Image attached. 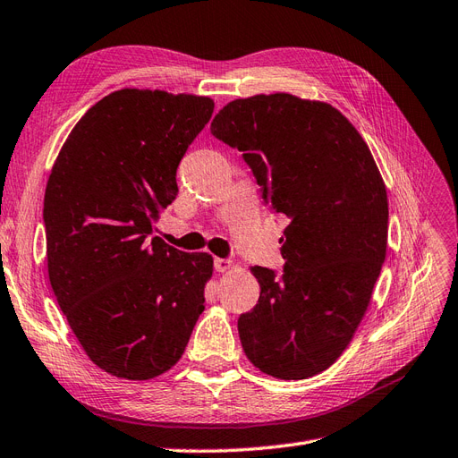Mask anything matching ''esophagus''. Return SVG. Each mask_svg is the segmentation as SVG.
I'll list each match as a JSON object with an SVG mask.
<instances>
[{
    "label": "esophagus",
    "mask_w": 458,
    "mask_h": 458,
    "mask_svg": "<svg viewBox=\"0 0 458 458\" xmlns=\"http://www.w3.org/2000/svg\"><path fill=\"white\" fill-rule=\"evenodd\" d=\"M231 266H233V261H231L229 258H216V259H214V267H216L219 273L229 271Z\"/></svg>",
    "instance_id": "34e87169"
}]
</instances>
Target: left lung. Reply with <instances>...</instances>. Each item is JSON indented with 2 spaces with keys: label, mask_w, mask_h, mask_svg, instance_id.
<instances>
[{
  "label": "left lung",
  "mask_w": 458,
  "mask_h": 458,
  "mask_svg": "<svg viewBox=\"0 0 458 458\" xmlns=\"http://www.w3.org/2000/svg\"><path fill=\"white\" fill-rule=\"evenodd\" d=\"M210 131L242 152L263 202L290 221L283 271L250 267L261 293L239 317L242 350L269 377H315L350 344L386 259L380 172L335 106L290 93L231 101Z\"/></svg>",
  "instance_id": "obj_1"
}]
</instances>
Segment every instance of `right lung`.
Returning <instances> with one entry per match:
<instances>
[{
  "mask_svg": "<svg viewBox=\"0 0 458 458\" xmlns=\"http://www.w3.org/2000/svg\"><path fill=\"white\" fill-rule=\"evenodd\" d=\"M210 97L120 89L81 116L44 199L49 283L91 361L148 380L183 355L212 256L152 237L177 165L210 122Z\"/></svg>",
  "mask_w": 458,
  "mask_h": 458,
  "instance_id": "1",
  "label": "right lung"
}]
</instances>
